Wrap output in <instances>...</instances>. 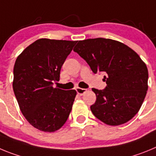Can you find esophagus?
I'll use <instances>...</instances> for the list:
<instances>
[{"label": "esophagus", "instance_id": "1", "mask_svg": "<svg viewBox=\"0 0 156 156\" xmlns=\"http://www.w3.org/2000/svg\"><path fill=\"white\" fill-rule=\"evenodd\" d=\"M76 90L77 94L80 95H83V94L85 93V92L87 91V89H84V88H80V87H77L76 89Z\"/></svg>", "mask_w": 156, "mask_h": 156}]
</instances>
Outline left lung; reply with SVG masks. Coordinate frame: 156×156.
<instances>
[{"mask_svg":"<svg viewBox=\"0 0 156 156\" xmlns=\"http://www.w3.org/2000/svg\"><path fill=\"white\" fill-rule=\"evenodd\" d=\"M73 51L93 71L104 72V90L93 88L96 101L90 110L109 126L128 122L138 112L148 90L145 63L131 48L112 39L94 38L78 41Z\"/></svg>","mask_w":156,"mask_h":156,"instance_id":"left-lung-1","label":"left lung"}]
</instances>
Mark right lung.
<instances>
[{
    "mask_svg": "<svg viewBox=\"0 0 156 156\" xmlns=\"http://www.w3.org/2000/svg\"><path fill=\"white\" fill-rule=\"evenodd\" d=\"M76 41L39 39L27 47L14 66L13 90L22 113L34 127L44 132L59 129L68 119L75 90L53 87Z\"/></svg>",
    "mask_w": 156,
    "mask_h": 156,
    "instance_id": "obj_1",
    "label": "right lung"
}]
</instances>
